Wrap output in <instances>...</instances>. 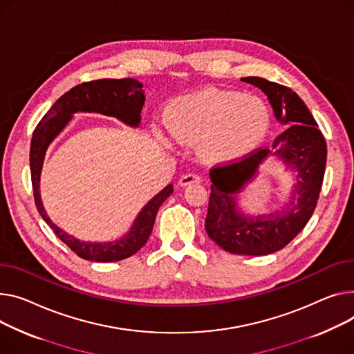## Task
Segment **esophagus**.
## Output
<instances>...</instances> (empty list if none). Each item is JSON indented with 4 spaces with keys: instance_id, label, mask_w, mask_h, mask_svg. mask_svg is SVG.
<instances>
[{
    "instance_id": "esophagus-1",
    "label": "esophagus",
    "mask_w": 354,
    "mask_h": 354,
    "mask_svg": "<svg viewBox=\"0 0 354 354\" xmlns=\"http://www.w3.org/2000/svg\"><path fill=\"white\" fill-rule=\"evenodd\" d=\"M201 176L196 174H185L180 176L179 179V185L180 186H187V185H192V183H201Z\"/></svg>"
}]
</instances>
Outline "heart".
<instances>
[{
    "instance_id": "heart-1",
    "label": "heart",
    "mask_w": 354,
    "mask_h": 354,
    "mask_svg": "<svg viewBox=\"0 0 354 354\" xmlns=\"http://www.w3.org/2000/svg\"><path fill=\"white\" fill-rule=\"evenodd\" d=\"M269 109L253 95L218 89L180 98L169 112L172 135L187 144H198L207 162L238 159L253 149L268 132Z\"/></svg>"
}]
</instances>
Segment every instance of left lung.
<instances>
[{
    "instance_id": "left-lung-1",
    "label": "left lung",
    "mask_w": 354,
    "mask_h": 354,
    "mask_svg": "<svg viewBox=\"0 0 354 354\" xmlns=\"http://www.w3.org/2000/svg\"><path fill=\"white\" fill-rule=\"evenodd\" d=\"M242 81L266 93L276 120L288 128L270 148H259L238 162L210 169L212 192L205 229L207 236L229 253L262 256L283 249L312 218L323 183L327 147L313 115L296 92L259 77ZM270 154L297 175L291 201L269 216H245L237 209L236 194Z\"/></svg>"
}]
</instances>
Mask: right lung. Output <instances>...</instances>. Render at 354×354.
Masks as SVG:
<instances>
[{
    "label": "right lung",
    "mask_w": 354,
    "mask_h": 354,
    "mask_svg": "<svg viewBox=\"0 0 354 354\" xmlns=\"http://www.w3.org/2000/svg\"><path fill=\"white\" fill-rule=\"evenodd\" d=\"M145 102L142 84L138 80H97L82 82L64 95L44 115L37 125L30 149V168L34 189V199L42 219L50 225L57 236L80 257L92 262H118L135 254L142 248L152 232L159 206L174 192V186L167 187L155 195L139 212L129 232L113 242H84L59 229L46 215L39 194V178L44 158L50 144L73 120L77 112H97L118 118L129 127H138L140 111Z\"/></svg>",
    "instance_id": "right-lung-1"
}]
</instances>
